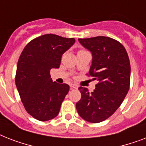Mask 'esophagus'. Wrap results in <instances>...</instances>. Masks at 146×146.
I'll use <instances>...</instances> for the list:
<instances>
[{
  "label": "esophagus",
  "instance_id": "34e87169",
  "mask_svg": "<svg viewBox=\"0 0 146 146\" xmlns=\"http://www.w3.org/2000/svg\"><path fill=\"white\" fill-rule=\"evenodd\" d=\"M70 89H78V86L76 84H71L70 85Z\"/></svg>",
  "mask_w": 146,
  "mask_h": 146
}]
</instances>
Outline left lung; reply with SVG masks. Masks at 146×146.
<instances>
[{
  "label": "left lung",
  "mask_w": 146,
  "mask_h": 146,
  "mask_svg": "<svg viewBox=\"0 0 146 146\" xmlns=\"http://www.w3.org/2000/svg\"><path fill=\"white\" fill-rule=\"evenodd\" d=\"M92 54L88 76L98 80L92 92L80 86L81 99L76 107L82 119L90 123L104 121L122 104L130 84V63L125 48L117 40L105 36L79 38Z\"/></svg>",
  "instance_id": "left-lung-1"
}]
</instances>
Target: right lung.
Segmentation results:
<instances>
[{
	"label": "right lung",
	"mask_w": 146,
	"mask_h": 146,
	"mask_svg": "<svg viewBox=\"0 0 146 146\" xmlns=\"http://www.w3.org/2000/svg\"><path fill=\"white\" fill-rule=\"evenodd\" d=\"M74 42L73 38L45 34L29 42L22 51L15 82L26 111L36 120L47 121L59 113L70 86L52 82L50 71L59 67L63 54Z\"/></svg>",
	"instance_id": "right-lung-1"
}]
</instances>
